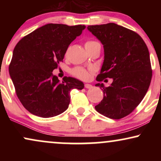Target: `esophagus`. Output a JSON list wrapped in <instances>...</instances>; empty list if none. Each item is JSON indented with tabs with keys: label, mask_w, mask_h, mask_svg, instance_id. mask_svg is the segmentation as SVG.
Instances as JSON below:
<instances>
[{
	"label": "esophagus",
	"mask_w": 161,
	"mask_h": 161,
	"mask_svg": "<svg viewBox=\"0 0 161 161\" xmlns=\"http://www.w3.org/2000/svg\"><path fill=\"white\" fill-rule=\"evenodd\" d=\"M85 88H92V86L91 84H85Z\"/></svg>",
	"instance_id": "esophagus-1"
}]
</instances>
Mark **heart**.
Listing matches in <instances>:
<instances>
[{"mask_svg": "<svg viewBox=\"0 0 161 161\" xmlns=\"http://www.w3.org/2000/svg\"><path fill=\"white\" fill-rule=\"evenodd\" d=\"M97 43H98V42H95V41H86V43H85V47H86V48H88V47L95 45V44ZM71 73L72 75H74L75 77H76V78H78L79 79H82V80H87V79H89L90 77L89 71H88V69H85V68L81 67V66H76V67L72 69Z\"/></svg>", "mask_w": 161, "mask_h": 161, "instance_id": "heart-1", "label": "heart"}]
</instances>
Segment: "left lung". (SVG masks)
<instances>
[{
    "label": "left lung",
    "mask_w": 161,
    "mask_h": 161,
    "mask_svg": "<svg viewBox=\"0 0 161 161\" xmlns=\"http://www.w3.org/2000/svg\"><path fill=\"white\" fill-rule=\"evenodd\" d=\"M104 45V60L97 81L113 79L109 87L97 83L104 97L95 110L110 119L130 114L147 93L152 77L150 55L142 37L115 23L88 25Z\"/></svg>",
    "instance_id": "8db88e82"
}]
</instances>
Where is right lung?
<instances>
[{
	"mask_svg": "<svg viewBox=\"0 0 161 161\" xmlns=\"http://www.w3.org/2000/svg\"><path fill=\"white\" fill-rule=\"evenodd\" d=\"M85 29L84 25L49 23L16 44L9 73L18 98L31 114L43 118L59 115L69 107L70 91L84 88L82 82L72 77L65 76L60 82L52 72Z\"/></svg>",
	"mask_w": 161,
	"mask_h": 161,
	"instance_id": "add662e5",
	"label": "right lung"
}]
</instances>
